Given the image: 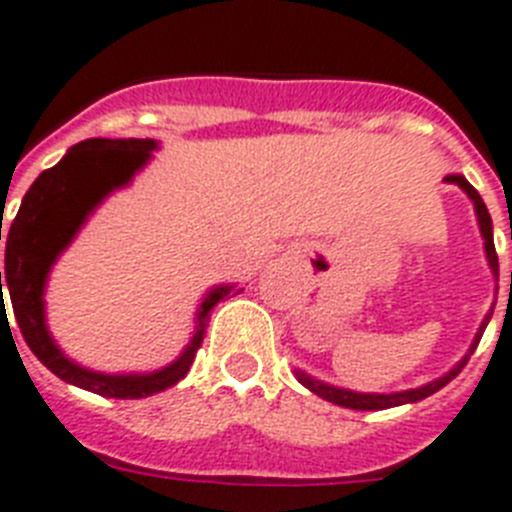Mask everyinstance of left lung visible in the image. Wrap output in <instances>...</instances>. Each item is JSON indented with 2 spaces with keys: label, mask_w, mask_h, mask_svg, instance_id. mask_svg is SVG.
<instances>
[{
  "label": "left lung",
  "mask_w": 512,
  "mask_h": 512,
  "mask_svg": "<svg viewBox=\"0 0 512 512\" xmlns=\"http://www.w3.org/2000/svg\"><path fill=\"white\" fill-rule=\"evenodd\" d=\"M445 183H456L458 189L464 191L466 196L471 199V204H474V214H476V222H479V233H482V240H484V256H487V264L489 269H492V274H495V282L497 277H500V264H497V251H495V240H492V217H489L487 212V204L482 202V196H479V191L471 186L469 181H466L464 176H458V173H451V176L443 178ZM492 310H495V305L489 308V313L484 316L482 326H479V331H476L474 342H471L469 352H466L461 360L453 365L451 370L445 375H440V378H435V381L425 383V386L419 388H406V391H393V393H362V391H352V388H342V386H331V383L326 381H318V378H313V375H308L305 370H295V378H298L300 383H303L308 391H313L316 396H321V399L331 401V404L336 406H344V409H362V412H378V409H391V406H401V404H417V401L427 399V396H432L435 391H440L443 386H448V383L456 378L461 370H464V365L469 362V357L474 355L476 344H479V339H482L484 329H487L489 318H492Z\"/></svg>",
  "instance_id": "1"
}]
</instances>
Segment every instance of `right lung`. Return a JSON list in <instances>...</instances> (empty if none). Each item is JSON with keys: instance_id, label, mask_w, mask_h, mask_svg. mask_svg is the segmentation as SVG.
Returning <instances> with one entry per match:
<instances>
[{"instance_id": "1", "label": "right lung", "mask_w": 512, "mask_h": 512, "mask_svg": "<svg viewBox=\"0 0 512 512\" xmlns=\"http://www.w3.org/2000/svg\"><path fill=\"white\" fill-rule=\"evenodd\" d=\"M155 150V139H85L69 147L67 155L54 168L43 170L23 196L20 212L12 220L4 246V272H0L2 316L7 313L4 285L10 290L17 326L23 331L28 347L33 349V355L64 383L108 399H144L183 381L194 362L196 349L204 342L212 308L227 295L240 292L238 285L212 287L196 308L194 334L189 344L176 360L150 373H100V370L82 368L61 352L48 331L46 300H43L48 274L90 220V214L113 191L129 186L139 170L150 163Z\"/></svg>"}]
</instances>
